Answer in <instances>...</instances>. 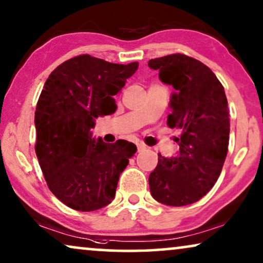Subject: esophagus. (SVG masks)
Here are the masks:
<instances>
[{
    "mask_svg": "<svg viewBox=\"0 0 263 263\" xmlns=\"http://www.w3.org/2000/svg\"><path fill=\"white\" fill-rule=\"evenodd\" d=\"M137 148H138V152H144V150H146V145L143 144V143H138Z\"/></svg>",
    "mask_w": 263,
    "mask_h": 263,
    "instance_id": "1",
    "label": "esophagus"
}]
</instances>
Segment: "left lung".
<instances>
[{"mask_svg":"<svg viewBox=\"0 0 263 263\" xmlns=\"http://www.w3.org/2000/svg\"><path fill=\"white\" fill-rule=\"evenodd\" d=\"M162 83L172 85L167 124L180 128L176 156L159 155L149 176L152 196L172 207L201 199L218 180L227 155L230 119L225 90L212 69L183 54L148 62Z\"/></svg>","mask_w":263,"mask_h":263,"instance_id":"left-lung-1","label":"left lung"}]
</instances>
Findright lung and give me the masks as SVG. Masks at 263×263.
I'll use <instances>...</instances> for the list:
<instances>
[{
  "label": "right lung",
  "instance_id": "obj_1",
  "mask_svg": "<svg viewBox=\"0 0 263 263\" xmlns=\"http://www.w3.org/2000/svg\"><path fill=\"white\" fill-rule=\"evenodd\" d=\"M138 62L110 64L90 55L65 61L48 77L34 113L36 154L50 191L80 212L113 201L119 177L137 152L124 139L113 144L92 137L99 117L117 109L114 97Z\"/></svg>",
  "mask_w": 263,
  "mask_h": 263
}]
</instances>
